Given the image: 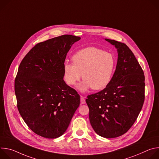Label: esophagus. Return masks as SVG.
Wrapping results in <instances>:
<instances>
[{
    "label": "esophagus",
    "instance_id": "obj_1",
    "mask_svg": "<svg viewBox=\"0 0 159 159\" xmlns=\"http://www.w3.org/2000/svg\"><path fill=\"white\" fill-rule=\"evenodd\" d=\"M80 103L82 104H84L85 103V98L82 96H80Z\"/></svg>",
    "mask_w": 159,
    "mask_h": 159
}]
</instances>
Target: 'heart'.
<instances>
[{
	"instance_id": "heart-1",
	"label": "heart",
	"mask_w": 159,
	"mask_h": 159,
	"mask_svg": "<svg viewBox=\"0 0 159 159\" xmlns=\"http://www.w3.org/2000/svg\"><path fill=\"white\" fill-rule=\"evenodd\" d=\"M73 63L63 65V79L72 86L80 79L78 85L81 92L104 89L111 81L116 68L115 57L98 48L90 47L77 51L72 57Z\"/></svg>"
}]
</instances>
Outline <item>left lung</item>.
<instances>
[{"label": "left lung", "instance_id": "1", "mask_svg": "<svg viewBox=\"0 0 159 159\" xmlns=\"http://www.w3.org/2000/svg\"><path fill=\"white\" fill-rule=\"evenodd\" d=\"M105 40L117 48L116 69L110 83L100 92L87 96L85 101L95 132L112 139L126 133L137 120L145 100V76L126 44Z\"/></svg>", "mask_w": 159, "mask_h": 159}]
</instances>
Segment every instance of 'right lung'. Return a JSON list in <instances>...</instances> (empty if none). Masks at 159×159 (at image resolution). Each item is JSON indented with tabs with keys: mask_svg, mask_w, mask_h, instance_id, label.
Returning <instances> with one entry per match:
<instances>
[{
	"mask_svg": "<svg viewBox=\"0 0 159 159\" xmlns=\"http://www.w3.org/2000/svg\"><path fill=\"white\" fill-rule=\"evenodd\" d=\"M80 38L70 34L39 43L21 61L15 79L18 111L28 127L47 139L61 136L80 105V96L63 80L68 52Z\"/></svg>",
	"mask_w": 159,
	"mask_h": 159,
	"instance_id": "right-lung-1",
	"label": "right lung"
}]
</instances>
